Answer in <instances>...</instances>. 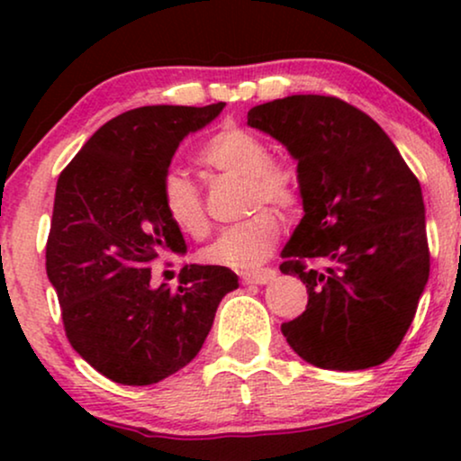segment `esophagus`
<instances>
[{
    "label": "esophagus",
    "mask_w": 461,
    "mask_h": 461,
    "mask_svg": "<svg viewBox=\"0 0 461 461\" xmlns=\"http://www.w3.org/2000/svg\"><path fill=\"white\" fill-rule=\"evenodd\" d=\"M275 276H276V270L273 268H258V270L241 273V281L245 285H267V283L273 281Z\"/></svg>",
    "instance_id": "1"
}]
</instances>
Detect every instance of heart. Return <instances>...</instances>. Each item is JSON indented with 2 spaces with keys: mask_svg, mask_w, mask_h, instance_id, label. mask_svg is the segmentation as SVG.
<instances>
[{
  "mask_svg": "<svg viewBox=\"0 0 461 461\" xmlns=\"http://www.w3.org/2000/svg\"><path fill=\"white\" fill-rule=\"evenodd\" d=\"M201 166L245 176L248 207L258 210L264 203L281 212H292L300 203V178L292 166L275 161L270 147L254 131L226 128L213 134L201 147ZM161 203L167 218L191 239L210 235L205 201L199 186L180 172H167L161 182ZM281 237V220L273 210H258L243 222L224 229L201 251L205 262L229 268H251L273 254Z\"/></svg>",
  "mask_w": 461,
  "mask_h": 461,
  "instance_id": "heart-1",
  "label": "heart"
}]
</instances>
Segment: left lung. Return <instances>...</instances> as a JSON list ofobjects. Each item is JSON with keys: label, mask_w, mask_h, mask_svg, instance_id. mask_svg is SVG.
<instances>
[{"label": "left lung", "mask_w": 461, "mask_h": 461, "mask_svg": "<svg viewBox=\"0 0 461 461\" xmlns=\"http://www.w3.org/2000/svg\"><path fill=\"white\" fill-rule=\"evenodd\" d=\"M248 125L298 161L304 218L281 256L308 304L281 325L295 355L357 371L394 355L430 275L421 186L369 115L336 96L258 104Z\"/></svg>", "instance_id": "1"}]
</instances>
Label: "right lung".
Instances as JSON below:
<instances>
[{
	"instance_id": "1",
	"label": "right lung",
	"mask_w": 461,
	"mask_h": 461,
	"mask_svg": "<svg viewBox=\"0 0 461 461\" xmlns=\"http://www.w3.org/2000/svg\"><path fill=\"white\" fill-rule=\"evenodd\" d=\"M224 103L140 106L106 122L56 185L46 273L68 342L94 369L149 386L197 357L220 300L239 287L224 267L191 264L178 289L150 285L163 251L185 254L161 203V182L182 138L213 122Z\"/></svg>"
}]
</instances>
